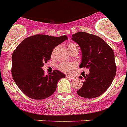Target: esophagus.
Instances as JSON below:
<instances>
[{"label":"esophagus","mask_w":127,"mask_h":127,"mask_svg":"<svg viewBox=\"0 0 127 127\" xmlns=\"http://www.w3.org/2000/svg\"><path fill=\"white\" fill-rule=\"evenodd\" d=\"M66 77L68 78V79H74V77L72 76H70V75H67V76H66Z\"/></svg>","instance_id":"1"}]
</instances>
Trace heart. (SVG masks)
<instances>
[{"instance_id":"obj_1","label":"heart","mask_w":127,"mask_h":127,"mask_svg":"<svg viewBox=\"0 0 127 127\" xmlns=\"http://www.w3.org/2000/svg\"><path fill=\"white\" fill-rule=\"evenodd\" d=\"M77 45L74 43L70 42V43H69L67 45V49L69 50L70 49H71V48L75 47ZM55 49H54L53 51V53L55 52ZM74 67L75 65L73 64H61L59 65V68H60V70L64 72H70L74 68Z\"/></svg>"}]
</instances>
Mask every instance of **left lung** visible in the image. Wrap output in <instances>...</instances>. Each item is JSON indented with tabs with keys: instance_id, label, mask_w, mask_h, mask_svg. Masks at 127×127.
<instances>
[{
	"instance_id": "1",
	"label": "left lung",
	"mask_w": 127,
	"mask_h": 127,
	"mask_svg": "<svg viewBox=\"0 0 127 127\" xmlns=\"http://www.w3.org/2000/svg\"><path fill=\"white\" fill-rule=\"evenodd\" d=\"M71 39L81 50V62L79 67H86L90 70L89 74L79 76L84 81L77 94L86 98H96L108 89L116 75L113 49L102 39L86 32L74 33Z\"/></svg>"
}]
</instances>
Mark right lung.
Returning <instances> with one entry per match:
<instances>
[{
    "label": "right lung",
    "instance_id": "right-lung-1",
    "mask_svg": "<svg viewBox=\"0 0 127 127\" xmlns=\"http://www.w3.org/2000/svg\"><path fill=\"white\" fill-rule=\"evenodd\" d=\"M60 37L38 34L20 42L12 55V76L14 82L27 97L42 100L55 92L57 84L65 75L58 70L44 74L42 67L51 59L53 50L67 40Z\"/></svg>",
    "mask_w": 127,
    "mask_h": 127
}]
</instances>
